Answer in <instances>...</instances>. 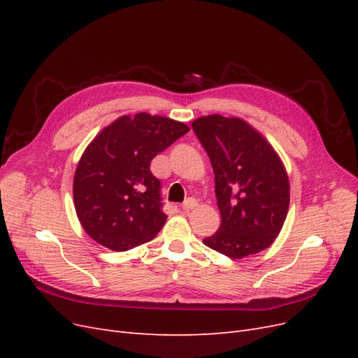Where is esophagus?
Returning a JSON list of instances; mask_svg holds the SVG:
<instances>
[{
  "mask_svg": "<svg viewBox=\"0 0 358 358\" xmlns=\"http://www.w3.org/2000/svg\"><path fill=\"white\" fill-rule=\"evenodd\" d=\"M194 208H197V200L196 199H188V200L183 201V204H182V210L183 212H189Z\"/></svg>",
  "mask_w": 358,
  "mask_h": 358,
  "instance_id": "obj_1",
  "label": "esophagus"
}]
</instances>
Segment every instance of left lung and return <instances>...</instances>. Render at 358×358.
Here are the masks:
<instances>
[{"label": "left lung", "mask_w": 358, "mask_h": 358, "mask_svg": "<svg viewBox=\"0 0 358 358\" xmlns=\"http://www.w3.org/2000/svg\"><path fill=\"white\" fill-rule=\"evenodd\" d=\"M192 129L215 173L221 225L203 239L213 251L243 258L268 248L289 206V182L282 161L258 131L239 117L209 115Z\"/></svg>", "instance_id": "obj_1"}]
</instances>
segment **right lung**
Returning a JSON list of instances; mask_svg holds the SVG:
<instances>
[{"instance_id":"add662e5","label":"right lung","mask_w":358,"mask_h":358,"mask_svg":"<svg viewBox=\"0 0 358 358\" xmlns=\"http://www.w3.org/2000/svg\"><path fill=\"white\" fill-rule=\"evenodd\" d=\"M189 128L164 116H121L83 152L73 182L78 218L92 239L112 251L152 241L166 224L161 182L150 161Z\"/></svg>"}]
</instances>
